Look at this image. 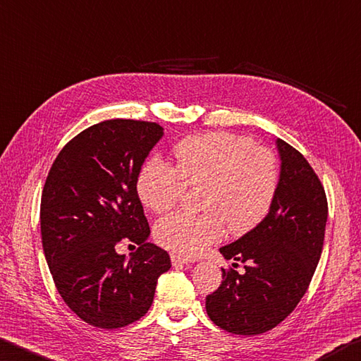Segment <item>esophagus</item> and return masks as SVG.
<instances>
[{
    "instance_id": "esophagus-1",
    "label": "esophagus",
    "mask_w": 361,
    "mask_h": 361,
    "mask_svg": "<svg viewBox=\"0 0 361 361\" xmlns=\"http://www.w3.org/2000/svg\"><path fill=\"white\" fill-rule=\"evenodd\" d=\"M171 262H173L174 267H182V264H190L192 263L190 258L180 257V255H177V254H171Z\"/></svg>"
}]
</instances>
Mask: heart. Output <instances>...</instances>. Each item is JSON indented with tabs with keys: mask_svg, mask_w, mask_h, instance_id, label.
<instances>
[{
	"mask_svg": "<svg viewBox=\"0 0 361 361\" xmlns=\"http://www.w3.org/2000/svg\"><path fill=\"white\" fill-rule=\"evenodd\" d=\"M174 164L149 158L136 177L141 203L152 212L176 206L187 187H203V214L174 212L158 220L157 243L174 254L195 257L225 235H243L262 222L277 192V166L269 150L230 133H206L173 149Z\"/></svg>",
	"mask_w": 361,
	"mask_h": 361,
	"instance_id": "1",
	"label": "heart"
}]
</instances>
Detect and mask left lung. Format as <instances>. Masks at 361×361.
I'll list each match as a JSON object with an SVG mask.
<instances>
[{
  "label": "left lung",
  "mask_w": 361,
  "mask_h": 361,
  "mask_svg": "<svg viewBox=\"0 0 361 361\" xmlns=\"http://www.w3.org/2000/svg\"><path fill=\"white\" fill-rule=\"evenodd\" d=\"M276 147L281 173L268 216L238 241L220 247L225 260L247 262L245 273L222 269L220 287L206 296V312L214 324L244 336L271 330L293 311L324 249V187L298 150L279 137Z\"/></svg>",
  "instance_id": "left-lung-1"
}]
</instances>
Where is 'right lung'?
Instances as JSON below:
<instances>
[{
    "instance_id": "add662e5",
    "label": "right lung",
    "mask_w": 361,
    "mask_h": 361,
    "mask_svg": "<svg viewBox=\"0 0 361 361\" xmlns=\"http://www.w3.org/2000/svg\"><path fill=\"white\" fill-rule=\"evenodd\" d=\"M163 128L106 120L79 133L49 171L41 198V238L55 287L88 325L122 328L147 314L157 281L171 268L150 228L136 177ZM140 245L130 259L118 243Z\"/></svg>"
}]
</instances>
